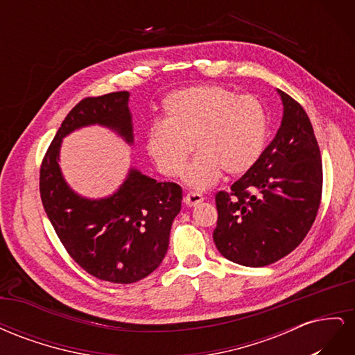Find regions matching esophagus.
<instances>
[{
	"instance_id": "1",
	"label": "esophagus",
	"mask_w": 355,
	"mask_h": 355,
	"mask_svg": "<svg viewBox=\"0 0 355 355\" xmlns=\"http://www.w3.org/2000/svg\"><path fill=\"white\" fill-rule=\"evenodd\" d=\"M202 200H204V197L197 194V192H188V194L184 197V202L188 207H196L197 204H200Z\"/></svg>"
}]
</instances>
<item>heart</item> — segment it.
<instances>
[{"label":"heart","mask_w":355,"mask_h":355,"mask_svg":"<svg viewBox=\"0 0 355 355\" xmlns=\"http://www.w3.org/2000/svg\"><path fill=\"white\" fill-rule=\"evenodd\" d=\"M268 115L253 94H235L222 85H196L164 99V123L146 135V153L161 173L178 176L194 144L198 155L184 171V182L202 191L223 173L243 176L261 158Z\"/></svg>","instance_id":"b5f03b06"}]
</instances>
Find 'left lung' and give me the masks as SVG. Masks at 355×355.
I'll return each instance as SVG.
<instances>
[{"instance_id": "left-lung-1", "label": "left lung", "mask_w": 355, "mask_h": 355, "mask_svg": "<svg viewBox=\"0 0 355 355\" xmlns=\"http://www.w3.org/2000/svg\"><path fill=\"white\" fill-rule=\"evenodd\" d=\"M283 102L282 125L257 163L216 194L219 253L243 266H266L293 252L315 220L323 166L306 112L277 90Z\"/></svg>"}]
</instances>
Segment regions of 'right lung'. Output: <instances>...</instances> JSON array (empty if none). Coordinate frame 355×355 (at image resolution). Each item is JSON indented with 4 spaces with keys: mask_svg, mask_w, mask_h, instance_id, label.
<instances>
[{
    "mask_svg": "<svg viewBox=\"0 0 355 355\" xmlns=\"http://www.w3.org/2000/svg\"><path fill=\"white\" fill-rule=\"evenodd\" d=\"M130 93L81 101L63 120L40 170L42 206L62 244L83 270L99 280L130 284L154 272L168 249L171 223L180 211L182 188L157 182L130 167L108 197L75 192L59 166L62 142L83 127L101 125L133 145Z\"/></svg>",
    "mask_w": 355,
    "mask_h": 355,
    "instance_id": "add662e5",
    "label": "right lung"
}]
</instances>
